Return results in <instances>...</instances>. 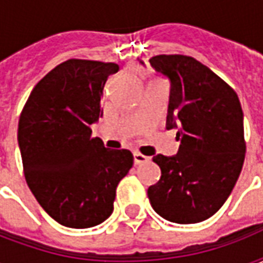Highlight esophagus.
<instances>
[{
  "mask_svg": "<svg viewBox=\"0 0 263 263\" xmlns=\"http://www.w3.org/2000/svg\"><path fill=\"white\" fill-rule=\"evenodd\" d=\"M148 156L139 154V152H134V163H135V165H141V163H145V162H148Z\"/></svg>",
  "mask_w": 263,
  "mask_h": 263,
  "instance_id": "34e87169",
  "label": "esophagus"
}]
</instances>
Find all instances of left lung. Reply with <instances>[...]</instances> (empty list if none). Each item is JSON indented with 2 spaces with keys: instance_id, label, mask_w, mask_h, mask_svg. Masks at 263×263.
<instances>
[{
  "instance_id": "obj_1",
  "label": "left lung",
  "mask_w": 263,
  "mask_h": 263,
  "mask_svg": "<svg viewBox=\"0 0 263 263\" xmlns=\"http://www.w3.org/2000/svg\"><path fill=\"white\" fill-rule=\"evenodd\" d=\"M149 63L171 80L166 128H177L180 141L175 156H154L162 176L148 189L149 201L165 220L201 222L226 203L242 169L241 103L226 81L194 58L159 54Z\"/></svg>"
}]
</instances>
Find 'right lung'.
I'll list each match as a JSON object with an SVG mask.
<instances>
[{"instance_id": "add662e5", "label": "right lung", "mask_w": 263, "mask_h": 263, "mask_svg": "<svg viewBox=\"0 0 263 263\" xmlns=\"http://www.w3.org/2000/svg\"><path fill=\"white\" fill-rule=\"evenodd\" d=\"M117 63L69 59L32 90L18 124V145L28 186L54 221L90 228L108 218L115 190L134 165L128 149L91 137L103 117L101 96Z\"/></svg>"}]
</instances>
